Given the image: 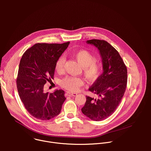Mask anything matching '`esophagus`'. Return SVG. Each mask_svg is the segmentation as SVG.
<instances>
[{
	"label": "esophagus",
	"instance_id": "obj_1",
	"mask_svg": "<svg viewBox=\"0 0 151 151\" xmlns=\"http://www.w3.org/2000/svg\"><path fill=\"white\" fill-rule=\"evenodd\" d=\"M67 94H68V96H76L77 95V93H76L67 92Z\"/></svg>",
	"mask_w": 151,
	"mask_h": 151
}]
</instances>
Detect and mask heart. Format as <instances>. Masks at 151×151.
<instances>
[{"label": "heart", "instance_id": "heart-1", "mask_svg": "<svg viewBox=\"0 0 151 151\" xmlns=\"http://www.w3.org/2000/svg\"><path fill=\"white\" fill-rule=\"evenodd\" d=\"M73 56L82 66L83 72L86 78L90 81H94L99 77L101 70V65L96 61V58L93 54L89 51L83 50L75 52ZM64 64L65 58L64 57H60L57 60L55 69L58 73H61L64 71ZM83 84V80L79 77L67 76L60 82L61 87L72 92L78 90Z\"/></svg>", "mask_w": 151, "mask_h": 151}]
</instances>
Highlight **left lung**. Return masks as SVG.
<instances>
[{"label": "left lung", "mask_w": 151, "mask_h": 151, "mask_svg": "<svg viewBox=\"0 0 151 151\" xmlns=\"http://www.w3.org/2000/svg\"><path fill=\"white\" fill-rule=\"evenodd\" d=\"M87 43L99 50L103 72L88 89L98 97L87 96L81 111L90 119L99 121L111 116L119 106L127 87V69L118 51L107 41L91 39Z\"/></svg>", "instance_id": "8db88e82"}]
</instances>
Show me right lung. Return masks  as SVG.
<instances>
[{
  "instance_id": "obj_1",
  "label": "right lung",
  "mask_w": 151,
  "mask_h": 151,
  "mask_svg": "<svg viewBox=\"0 0 151 151\" xmlns=\"http://www.w3.org/2000/svg\"><path fill=\"white\" fill-rule=\"evenodd\" d=\"M69 43H37L27 50L20 60L17 90L26 109L36 119L49 120L60 113L66 99L64 91L59 90L49 94L44 87L54 79L55 63Z\"/></svg>"
}]
</instances>
